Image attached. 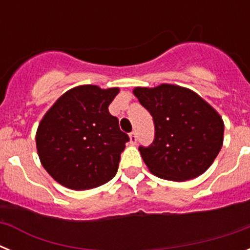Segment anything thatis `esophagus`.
Masks as SVG:
<instances>
[{
    "instance_id": "obj_1",
    "label": "esophagus",
    "mask_w": 250,
    "mask_h": 250,
    "mask_svg": "<svg viewBox=\"0 0 250 250\" xmlns=\"http://www.w3.org/2000/svg\"><path fill=\"white\" fill-rule=\"evenodd\" d=\"M129 139H130V144L131 145H135L136 141H138V138H136L135 132H131V134L129 135Z\"/></svg>"
}]
</instances>
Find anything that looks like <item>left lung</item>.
Wrapping results in <instances>:
<instances>
[{"label": "left lung", "mask_w": 250, "mask_h": 250, "mask_svg": "<svg viewBox=\"0 0 250 250\" xmlns=\"http://www.w3.org/2000/svg\"><path fill=\"white\" fill-rule=\"evenodd\" d=\"M132 94L151 114L155 139L140 146L147 169L170 182H187L204 174L219 154L224 121L195 91L173 83L135 87Z\"/></svg>", "instance_id": "8db88e82"}]
</instances>
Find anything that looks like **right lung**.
Wrapping results in <instances>:
<instances>
[{"label": "right lung", "mask_w": 250, "mask_h": 250, "mask_svg": "<svg viewBox=\"0 0 250 250\" xmlns=\"http://www.w3.org/2000/svg\"><path fill=\"white\" fill-rule=\"evenodd\" d=\"M119 87L80 85L62 94L46 111L36 131V149L45 170L59 184L89 190L118 171L129 136L109 112Z\"/></svg>", "instance_id": "1"}]
</instances>
